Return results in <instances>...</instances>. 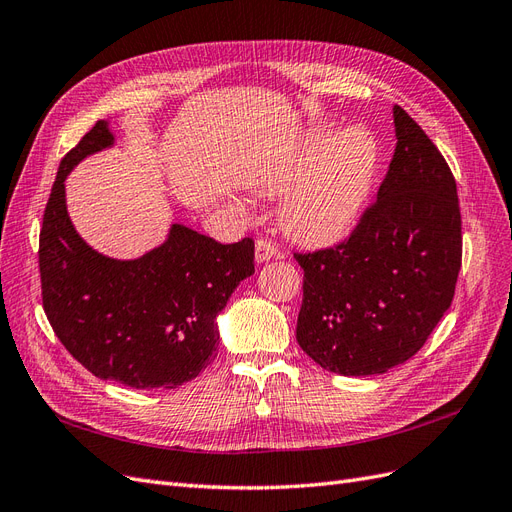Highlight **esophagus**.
Returning <instances> with one entry per match:
<instances>
[{
  "mask_svg": "<svg viewBox=\"0 0 512 512\" xmlns=\"http://www.w3.org/2000/svg\"><path fill=\"white\" fill-rule=\"evenodd\" d=\"M277 256V245L271 239H258L256 241V262H267Z\"/></svg>",
  "mask_w": 512,
  "mask_h": 512,
  "instance_id": "esophagus-1",
  "label": "esophagus"
}]
</instances>
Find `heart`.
<instances>
[{
    "label": "heart",
    "mask_w": 512,
    "mask_h": 512,
    "mask_svg": "<svg viewBox=\"0 0 512 512\" xmlns=\"http://www.w3.org/2000/svg\"><path fill=\"white\" fill-rule=\"evenodd\" d=\"M378 162L380 145L369 130L314 134L299 156L271 179L273 188H282L302 177L284 203V226L307 243L346 237L367 205Z\"/></svg>",
    "instance_id": "b5f03b06"
}]
</instances>
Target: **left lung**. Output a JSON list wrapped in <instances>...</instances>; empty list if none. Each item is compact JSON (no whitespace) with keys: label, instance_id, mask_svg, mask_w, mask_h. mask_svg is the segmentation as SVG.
I'll return each mask as SVG.
<instances>
[{"label":"left lung","instance_id":"obj_1","mask_svg":"<svg viewBox=\"0 0 512 512\" xmlns=\"http://www.w3.org/2000/svg\"><path fill=\"white\" fill-rule=\"evenodd\" d=\"M397 145L378 198L350 235L294 252L303 269L297 342L342 376L384 374L421 350L461 269L457 183L423 128L393 108Z\"/></svg>","mask_w":512,"mask_h":512}]
</instances>
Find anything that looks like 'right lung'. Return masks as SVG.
Instances as JSON below:
<instances>
[{"instance_id": "obj_1", "label": "right lung", "mask_w": 512, "mask_h": 512, "mask_svg": "<svg viewBox=\"0 0 512 512\" xmlns=\"http://www.w3.org/2000/svg\"><path fill=\"white\" fill-rule=\"evenodd\" d=\"M111 143L106 121H98L61 158L40 230L42 307L59 342L96 378L177 389L213 361L215 316L254 273V241L224 245L175 224L168 241L143 258L91 250L68 218L64 179Z\"/></svg>"}]
</instances>
